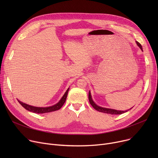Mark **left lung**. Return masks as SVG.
<instances>
[{"label": "left lung", "instance_id": "obj_1", "mask_svg": "<svg viewBox=\"0 0 158 158\" xmlns=\"http://www.w3.org/2000/svg\"><path fill=\"white\" fill-rule=\"evenodd\" d=\"M136 44L138 45V47L142 49V47L141 45V44L136 41ZM88 98H89V102L90 103V104L93 106L95 110H96L97 111H99V112H102V113H107V114H121L122 113H124L127 112V111H118V110H112V109H108V108H105V107H102L97 106V104H95V102L93 101L92 97H91V94L90 92H89V95H88ZM130 109V110H131Z\"/></svg>", "mask_w": 158, "mask_h": 158}]
</instances>
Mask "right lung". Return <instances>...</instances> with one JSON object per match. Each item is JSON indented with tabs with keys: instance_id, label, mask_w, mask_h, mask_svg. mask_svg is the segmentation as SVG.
<instances>
[{
	"instance_id": "obj_1",
	"label": "right lung",
	"mask_w": 158,
	"mask_h": 158,
	"mask_svg": "<svg viewBox=\"0 0 158 158\" xmlns=\"http://www.w3.org/2000/svg\"><path fill=\"white\" fill-rule=\"evenodd\" d=\"M69 88H68V89L66 90V92H65V94H64V95L63 96V97L61 98V100L59 101V102L57 103L56 104L52 106H50V107H34L28 104H26L25 103H23L22 102H20V101L18 100L19 102L24 107L25 109L32 112V113H50L52 111H57L58 110H60L61 107L63 106V105L64 104V103L66 101V97H67V95H68V92H69Z\"/></svg>"
}]
</instances>
